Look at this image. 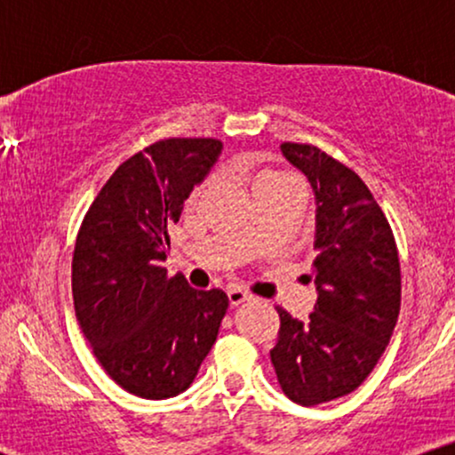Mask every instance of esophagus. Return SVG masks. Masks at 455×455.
I'll list each match as a JSON object with an SVG mask.
<instances>
[{
	"mask_svg": "<svg viewBox=\"0 0 455 455\" xmlns=\"http://www.w3.org/2000/svg\"><path fill=\"white\" fill-rule=\"evenodd\" d=\"M227 293H228V301H231V306H242L243 301L252 299V295L245 293L243 289H228Z\"/></svg>",
	"mask_w": 455,
	"mask_h": 455,
	"instance_id": "obj_1",
	"label": "esophagus"
}]
</instances>
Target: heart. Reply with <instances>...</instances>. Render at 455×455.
Masks as SVG:
<instances>
[{"mask_svg":"<svg viewBox=\"0 0 455 455\" xmlns=\"http://www.w3.org/2000/svg\"><path fill=\"white\" fill-rule=\"evenodd\" d=\"M278 180H291V177L284 173H278V171H260V173L254 177L252 188H257L260 184H269V181H278Z\"/></svg>","mask_w":455,"mask_h":455,"instance_id":"1","label":"heart"}]
</instances>
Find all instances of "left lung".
I'll return each instance as SVG.
<instances>
[{"mask_svg":"<svg viewBox=\"0 0 455 455\" xmlns=\"http://www.w3.org/2000/svg\"><path fill=\"white\" fill-rule=\"evenodd\" d=\"M282 156L310 181L316 203L318 291L306 323L282 307L271 363L282 391L301 406L351 394L385 353L400 315L394 233L362 177L315 145L282 143Z\"/></svg>","mask_w":455,"mask_h":455,"instance_id":"8db88e82","label":"left lung"}]
</instances>
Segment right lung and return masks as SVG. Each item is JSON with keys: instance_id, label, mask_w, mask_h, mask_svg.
I'll list each match as a JSON object with an SVG mask.
<instances>
[{"instance_id": "obj_1", "label": "right lung", "mask_w": 455, "mask_h": 455, "mask_svg": "<svg viewBox=\"0 0 455 455\" xmlns=\"http://www.w3.org/2000/svg\"><path fill=\"white\" fill-rule=\"evenodd\" d=\"M220 154L218 139L149 145L117 166L78 228L76 321L108 377L139 398L190 387L227 315L224 291H196L164 267L169 228Z\"/></svg>"}]
</instances>
